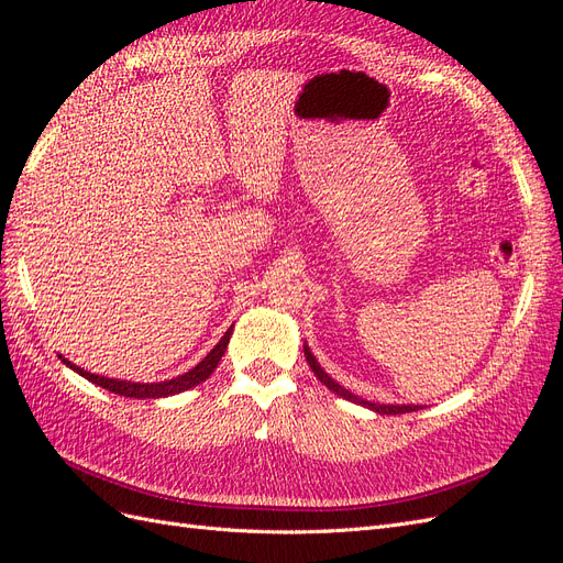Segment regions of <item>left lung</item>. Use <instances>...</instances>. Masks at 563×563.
Listing matches in <instances>:
<instances>
[{"label": "left lung", "mask_w": 563, "mask_h": 563, "mask_svg": "<svg viewBox=\"0 0 563 563\" xmlns=\"http://www.w3.org/2000/svg\"><path fill=\"white\" fill-rule=\"evenodd\" d=\"M305 360H308L310 368L314 371V376H317L323 385H327L331 391H335V395H340V397L347 399V401L360 404V406H366V408H371V411H376V413H380V416L411 413V411H418V408H420V406H411V404H376V401H366V399H362V397L352 395V391H350V389H345L343 385H338V383L329 376V373L319 366V362L314 360V354L310 352V347H305Z\"/></svg>", "instance_id": "1"}]
</instances>
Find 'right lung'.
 <instances>
[{
    "label": "right lung",
    "mask_w": 563,
    "mask_h": 563,
    "mask_svg": "<svg viewBox=\"0 0 563 563\" xmlns=\"http://www.w3.org/2000/svg\"><path fill=\"white\" fill-rule=\"evenodd\" d=\"M230 335H232V329L225 331V335L220 338V343L203 356V360L190 368L187 373H183V376L178 378H172V380H162V383H131V380H117V378H106V376H96V373H89L84 371L79 366H75L73 362H67L65 356H60V360L65 362V366H70L73 371H77L81 378H87L89 383L103 387L108 391H114V395L119 397H131V399H162V397H172V395H180V391L190 389V387H197L199 383L207 380L211 373L216 371L220 356L225 354L228 350V343H230Z\"/></svg>",
    "instance_id": "obj_1"
}]
</instances>
